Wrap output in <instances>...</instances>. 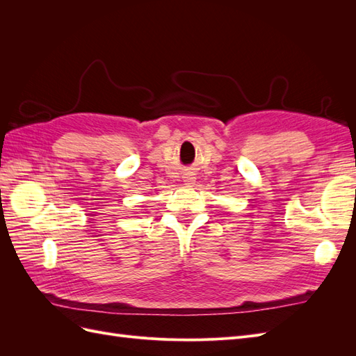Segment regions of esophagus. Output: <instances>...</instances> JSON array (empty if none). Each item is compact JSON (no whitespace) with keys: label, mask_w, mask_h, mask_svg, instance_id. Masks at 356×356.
I'll return each instance as SVG.
<instances>
[{"label":"esophagus","mask_w":356,"mask_h":356,"mask_svg":"<svg viewBox=\"0 0 356 356\" xmlns=\"http://www.w3.org/2000/svg\"><path fill=\"white\" fill-rule=\"evenodd\" d=\"M193 181H195V178H193L191 175L184 177V182H187V184H193Z\"/></svg>","instance_id":"esophagus-1"}]
</instances>
